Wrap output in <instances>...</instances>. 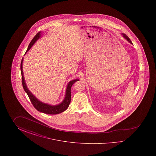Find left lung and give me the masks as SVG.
<instances>
[{"label": "left lung", "mask_w": 156, "mask_h": 156, "mask_svg": "<svg viewBox=\"0 0 156 156\" xmlns=\"http://www.w3.org/2000/svg\"><path fill=\"white\" fill-rule=\"evenodd\" d=\"M122 35L123 36V37H125V38H126V40H127V41H129V43H130L131 44H133V43H132V42L131 41V40H130V38H129L128 37V36H126L125 34H122Z\"/></svg>", "instance_id": "left-lung-1"}]
</instances>
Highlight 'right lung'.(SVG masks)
<instances>
[{
	"label": "right lung",
	"mask_w": 156,
	"mask_h": 156,
	"mask_svg": "<svg viewBox=\"0 0 156 156\" xmlns=\"http://www.w3.org/2000/svg\"><path fill=\"white\" fill-rule=\"evenodd\" d=\"M40 37V32H38V33H37L36 35L34 37V38L32 39V40L31 41L26 53L30 50V48L32 47V45L34 44V43L37 41ZM23 58L22 59L21 64H20L23 87L24 88V90H25V92L27 93L28 97L30 99V101H31V104H33V105L34 106V107L37 109L38 111L44 113L46 114H49V115H56V114H58V113H60L61 112L65 111L68 108L69 105L71 102V87L75 82L79 81V80H78V79L74 80H73V81H70L68 83L67 90H66V95L65 99L61 104L58 105H56V106H51V105H49L48 104L42 103L41 102L39 101L37 98L30 92L29 90L27 88V86L26 85L25 81H24V76H23Z\"/></svg>",
	"instance_id": "1"
}]
</instances>
